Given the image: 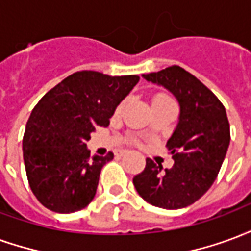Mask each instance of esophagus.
Masks as SVG:
<instances>
[{
	"mask_svg": "<svg viewBox=\"0 0 251 251\" xmlns=\"http://www.w3.org/2000/svg\"><path fill=\"white\" fill-rule=\"evenodd\" d=\"M126 153H127V151H117V152H115V156H118V157H122V156H125Z\"/></svg>",
	"mask_w": 251,
	"mask_h": 251,
	"instance_id": "esophagus-1",
	"label": "esophagus"
}]
</instances>
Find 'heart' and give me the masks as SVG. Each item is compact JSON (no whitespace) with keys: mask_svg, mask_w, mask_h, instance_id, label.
I'll return each instance as SVG.
<instances>
[{"mask_svg":"<svg viewBox=\"0 0 251 251\" xmlns=\"http://www.w3.org/2000/svg\"><path fill=\"white\" fill-rule=\"evenodd\" d=\"M157 100H172V99L169 98V97H167V95H163V94H161V95H157L156 98L153 99V102H157Z\"/></svg>","mask_w":251,"mask_h":251,"instance_id":"heart-1","label":"heart"}]
</instances>
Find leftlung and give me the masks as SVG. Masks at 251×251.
<instances>
[{
  "mask_svg": "<svg viewBox=\"0 0 251 251\" xmlns=\"http://www.w3.org/2000/svg\"><path fill=\"white\" fill-rule=\"evenodd\" d=\"M142 77L163 86L179 102L177 125L167 142L175 164L172 168L147 158L133 184L142 199L165 210L188 207L210 189L219 174L230 144L226 110L214 93L198 77L172 66Z\"/></svg>",
  "mask_w": 251,
  "mask_h": 251,
  "instance_id": "1",
  "label": "left lung"
}]
</instances>
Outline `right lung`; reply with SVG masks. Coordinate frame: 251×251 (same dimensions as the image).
<instances>
[{"instance_id":"obj_1","label":"right lung","mask_w":251,"mask_h":251,"mask_svg":"<svg viewBox=\"0 0 251 251\" xmlns=\"http://www.w3.org/2000/svg\"><path fill=\"white\" fill-rule=\"evenodd\" d=\"M138 80L137 75L75 72L32 110L23 140L25 171L32 192L48 210L70 214L94 199L100 171L114 154L91 157L86 142L95 127L109 126Z\"/></svg>"}]
</instances>
